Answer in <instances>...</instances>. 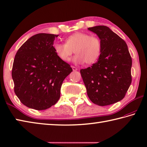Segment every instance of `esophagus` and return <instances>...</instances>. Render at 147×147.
<instances>
[{
  "instance_id": "1",
  "label": "esophagus",
  "mask_w": 147,
  "mask_h": 147,
  "mask_svg": "<svg viewBox=\"0 0 147 147\" xmlns=\"http://www.w3.org/2000/svg\"><path fill=\"white\" fill-rule=\"evenodd\" d=\"M71 68H72V70L74 71H77V68L76 67H75V66H71Z\"/></svg>"
}]
</instances>
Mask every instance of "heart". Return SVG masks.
Returning <instances> with one entry per match:
<instances>
[{"mask_svg":"<svg viewBox=\"0 0 147 147\" xmlns=\"http://www.w3.org/2000/svg\"><path fill=\"white\" fill-rule=\"evenodd\" d=\"M54 49L57 56L63 61L68 62L74 54V61L77 64L95 63L101 52V42L97 37L84 32L74 33L66 39V43H56Z\"/></svg>","mask_w":147,"mask_h":147,"instance_id":"1","label":"heart"}]
</instances>
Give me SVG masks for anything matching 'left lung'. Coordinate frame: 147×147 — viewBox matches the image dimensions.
<instances>
[{"instance_id":"obj_1","label":"left lung","mask_w":147,"mask_h":147,"mask_svg":"<svg viewBox=\"0 0 147 147\" xmlns=\"http://www.w3.org/2000/svg\"><path fill=\"white\" fill-rule=\"evenodd\" d=\"M98 36L101 52L97 62L80 70L93 103L108 106L122 100L132 82V59L125 41L109 27L88 29Z\"/></svg>"}]
</instances>
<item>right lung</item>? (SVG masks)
<instances>
[{"mask_svg": "<svg viewBox=\"0 0 147 147\" xmlns=\"http://www.w3.org/2000/svg\"><path fill=\"white\" fill-rule=\"evenodd\" d=\"M59 35L40 33L29 38L15 55L12 68L14 91L22 104L45 110L60 98L64 79L72 71L54 51Z\"/></svg>", "mask_w": 147, "mask_h": 147, "instance_id": "add662e5", "label": "right lung"}]
</instances>
